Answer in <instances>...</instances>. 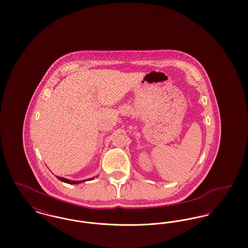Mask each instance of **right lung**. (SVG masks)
I'll list each match as a JSON object with an SVG mask.
<instances>
[{
    "label": "right lung",
    "instance_id": "1",
    "mask_svg": "<svg viewBox=\"0 0 248 248\" xmlns=\"http://www.w3.org/2000/svg\"><path fill=\"white\" fill-rule=\"evenodd\" d=\"M57 177L59 178V180L63 181V182H65V183H69V184H78V183H82V182L84 181V180H82V181H71V180H69V179H67V178H64V177Z\"/></svg>",
    "mask_w": 248,
    "mask_h": 248
}]
</instances>
